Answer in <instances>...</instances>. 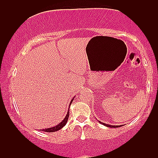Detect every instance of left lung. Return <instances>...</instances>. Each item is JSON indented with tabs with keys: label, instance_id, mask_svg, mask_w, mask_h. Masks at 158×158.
Wrapping results in <instances>:
<instances>
[{
	"label": "left lung",
	"instance_id": "8db88e82",
	"mask_svg": "<svg viewBox=\"0 0 158 158\" xmlns=\"http://www.w3.org/2000/svg\"><path fill=\"white\" fill-rule=\"evenodd\" d=\"M100 123H102V124H103L105 126H106V127H111V128H117V127H121V126H112V125H109V124H106V123H101V122L100 121Z\"/></svg>",
	"mask_w": 158,
	"mask_h": 158
}]
</instances>
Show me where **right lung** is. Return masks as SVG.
Segmentation results:
<instances>
[{"label": "right lung", "mask_w": 158, "mask_h": 158, "mask_svg": "<svg viewBox=\"0 0 158 158\" xmlns=\"http://www.w3.org/2000/svg\"><path fill=\"white\" fill-rule=\"evenodd\" d=\"M72 101H73V100L71 101L70 105L71 104V102H72ZM69 116V112L68 111L66 116L64 118V119L63 120V121L61 122V123H60L58 125H56V127H52V128H48V129H43V130H42V131H47V132H55V131H58V130H60V129H62V128L64 127L65 125H66V123H67V121H68Z\"/></svg>", "instance_id": "add662e5"}]
</instances>
